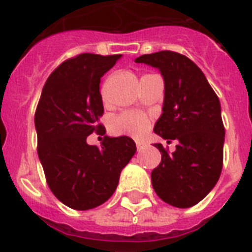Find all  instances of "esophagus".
I'll return each instance as SVG.
<instances>
[{"instance_id": "1", "label": "esophagus", "mask_w": 252, "mask_h": 252, "mask_svg": "<svg viewBox=\"0 0 252 252\" xmlns=\"http://www.w3.org/2000/svg\"><path fill=\"white\" fill-rule=\"evenodd\" d=\"M136 146H137V150L138 152H141V150H144V148H145V144L141 141H137L136 142Z\"/></svg>"}]
</instances>
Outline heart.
Returning <instances> with one entry per match:
<instances>
[{
  "label": "heart",
  "mask_w": 252,
  "mask_h": 252,
  "mask_svg": "<svg viewBox=\"0 0 252 252\" xmlns=\"http://www.w3.org/2000/svg\"><path fill=\"white\" fill-rule=\"evenodd\" d=\"M150 119L138 111H124L116 115L111 122V130L116 134L141 137L149 129Z\"/></svg>",
  "instance_id": "b5f03b06"
}]
</instances>
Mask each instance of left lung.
I'll return each instance as SVG.
<instances>
[{"label": "left lung", "mask_w": 252, "mask_h": 252, "mask_svg": "<svg viewBox=\"0 0 252 252\" xmlns=\"http://www.w3.org/2000/svg\"><path fill=\"white\" fill-rule=\"evenodd\" d=\"M136 63L159 69L165 99L154 132L167 144L176 142L171 154L162 144L154 145L162 154L152 171L154 191L172 207H193L215 187L222 170L225 128L220 99L199 66L184 55L161 51L142 55Z\"/></svg>", "instance_id": "8db88e82"}]
</instances>
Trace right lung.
Listing matches in <instances>:
<instances>
[{
    "label": "right lung",
    "instance_id": "obj_1",
    "mask_svg": "<svg viewBox=\"0 0 252 252\" xmlns=\"http://www.w3.org/2000/svg\"><path fill=\"white\" fill-rule=\"evenodd\" d=\"M122 55L81 53L61 63L45 82L35 112L37 156L53 195L66 207L87 211L110 199L120 172L136 153L128 136H104L102 146L86 138L106 133L100 77Z\"/></svg>",
    "mask_w": 252,
    "mask_h": 252
}]
</instances>
